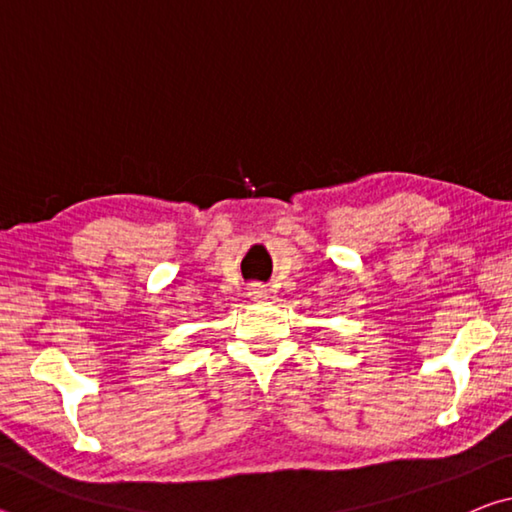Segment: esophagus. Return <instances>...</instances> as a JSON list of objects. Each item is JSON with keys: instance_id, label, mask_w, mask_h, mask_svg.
Returning <instances> with one entry per match:
<instances>
[{"instance_id": "obj_1", "label": "esophagus", "mask_w": 512, "mask_h": 512, "mask_svg": "<svg viewBox=\"0 0 512 512\" xmlns=\"http://www.w3.org/2000/svg\"><path fill=\"white\" fill-rule=\"evenodd\" d=\"M248 293L253 298H266V287H264V284H259V282H253L248 287Z\"/></svg>"}]
</instances>
